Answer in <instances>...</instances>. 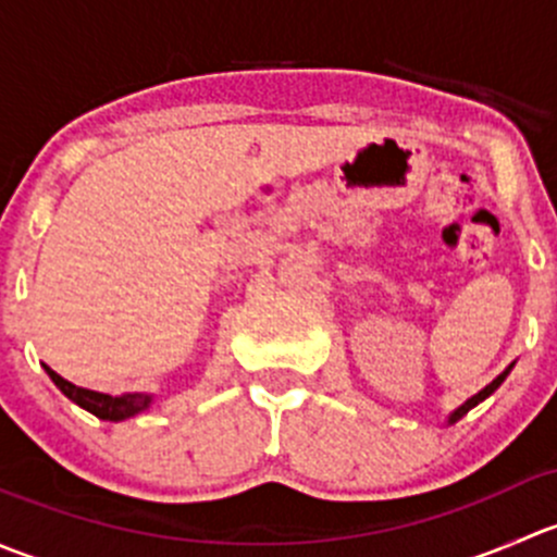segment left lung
I'll use <instances>...</instances> for the list:
<instances>
[{"mask_svg":"<svg viewBox=\"0 0 557 557\" xmlns=\"http://www.w3.org/2000/svg\"><path fill=\"white\" fill-rule=\"evenodd\" d=\"M512 367H515V363H509V367H507V369H504V372H502V374H498V377H496V380H493V383H491V385H485V387H482V391H480V393H476V396H471V398H469V401H466V404H460V407H458V409H455V412L450 414V418H447V423H458V420H460V418H463V414H466V412H469V409H474V407H476V404H480V401H485V398H487V396H491V393H493V391H496V387H498V385H502V383H504V380H507V374H509V372H512Z\"/></svg>","mask_w":557,"mask_h":557,"instance_id":"1","label":"left lung"}]
</instances>
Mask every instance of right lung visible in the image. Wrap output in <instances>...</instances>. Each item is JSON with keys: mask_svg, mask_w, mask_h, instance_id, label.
<instances>
[{"mask_svg": "<svg viewBox=\"0 0 557 557\" xmlns=\"http://www.w3.org/2000/svg\"><path fill=\"white\" fill-rule=\"evenodd\" d=\"M45 372H48V377L53 380L55 387H59L66 398H72L77 407L88 409V412L97 414V418H102V420H112V423L134 418V414L145 412V409L153 404V396H150V393H123V396H107V393H97V391H88V387H77V385L66 383V380L61 377V374H55L50 367H45Z\"/></svg>", "mask_w": 557, "mask_h": 557, "instance_id": "add662e5", "label": "right lung"}]
</instances>
